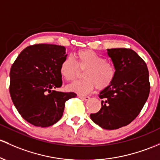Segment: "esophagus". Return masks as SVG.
I'll use <instances>...</instances> for the list:
<instances>
[{"mask_svg": "<svg viewBox=\"0 0 160 160\" xmlns=\"http://www.w3.org/2000/svg\"><path fill=\"white\" fill-rule=\"evenodd\" d=\"M78 97L80 98V99H81L82 100H83V101H87V100H89L90 98L89 97V96H81V95H79Z\"/></svg>", "mask_w": 160, "mask_h": 160, "instance_id": "obj_1", "label": "esophagus"}]
</instances>
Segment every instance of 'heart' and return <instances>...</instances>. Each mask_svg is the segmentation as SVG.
<instances>
[{"label": "heart", "instance_id": "heart-1", "mask_svg": "<svg viewBox=\"0 0 160 160\" xmlns=\"http://www.w3.org/2000/svg\"><path fill=\"white\" fill-rule=\"evenodd\" d=\"M74 61L66 58L60 65V74L66 81H72L80 71L83 72L82 80H77L68 87V90L79 95H86L92 92L96 86L99 89L109 87L115 77V68L109 61L105 60L90 49L80 50L75 54Z\"/></svg>", "mask_w": 160, "mask_h": 160}]
</instances>
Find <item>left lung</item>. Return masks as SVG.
I'll use <instances>...</instances> for the list:
<instances>
[{
    "mask_svg": "<svg viewBox=\"0 0 160 160\" xmlns=\"http://www.w3.org/2000/svg\"><path fill=\"white\" fill-rule=\"evenodd\" d=\"M115 68L109 87L100 92L102 107L90 114L93 122L107 130L128 125L140 114L148 99L150 84L145 61L130 48L107 49Z\"/></svg>",
    "mask_w": 160,
    "mask_h": 160,
    "instance_id": "1",
    "label": "left lung"
}]
</instances>
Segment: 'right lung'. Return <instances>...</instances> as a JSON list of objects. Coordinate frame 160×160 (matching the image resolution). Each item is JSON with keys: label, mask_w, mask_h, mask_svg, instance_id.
<instances>
[{"label": "right lung", "mask_w": 160, "mask_h": 160, "mask_svg": "<svg viewBox=\"0 0 160 160\" xmlns=\"http://www.w3.org/2000/svg\"><path fill=\"white\" fill-rule=\"evenodd\" d=\"M64 46L36 44L20 52L10 72V94L21 116L30 124L45 128L62 117L65 102L73 92L56 91L62 85L61 63L67 58Z\"/></svg>", "instance_id": "obj_1"}]
</instances>
